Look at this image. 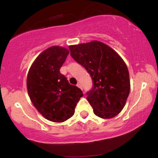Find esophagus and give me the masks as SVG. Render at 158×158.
<instances>
[{"mask_svg":"<svg viewBox=\"0 0 158 158\" xmlns=\"http://www.w3.org/2000/svg\"><path fill=\"white\" fill-rule=\"evenodd\" d=\"M77 86L79 87V89H82V85H81V84L80 83H78L77 84Z\"/></svg>","mask_w":158,"mask_h":158,"instance_id":"34e87169","label":"esophagus"}]
</instances>
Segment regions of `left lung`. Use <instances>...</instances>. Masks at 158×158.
<instances>
[{"label": "left lung", "mask_w": 158, "mask_h": 158, "mask_svg": "<svg viewBox=\"0 0 158 158\" xmlns=\"http://www.w3.org/2000/svg\"><path fill=\"white\" fill-rule=\"evenodd\" d=\"M70 55L90 74L93 82L87 99L95 115L111 118L125 107L130 92L126 64L112 48L100 41L71 45Z\"/></svg>", "instance_id": "1"}]
</instances>
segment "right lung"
<instances>
[{
	"label": "right lung",
	"instance_id": "right-lung-1",
	"mask_svg": "<svg viewBox=\"0 0 158 158\" xmlns=\"http://www.w3.org/2000/svg\"><path fill=\"white\" fill-rule=\"evenodd\" d=\"M69 52L59 46L45 49L32 63L27 74V87L32 103L45 118L53 122L71 118L83 95L60 72Z\"/></svg>",
	"mask_w": 158,
	"mask_h": 158
}]
</instances>
